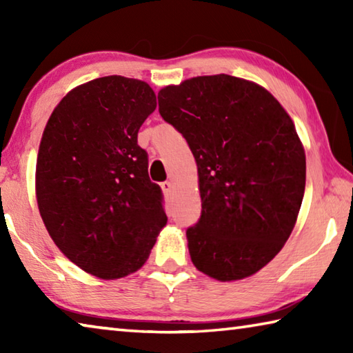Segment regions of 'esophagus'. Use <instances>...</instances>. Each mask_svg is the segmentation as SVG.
I'll use <instances>...</instances> for the list:
<instances>
[{
  "label": "esophagus",
  "instance_id": "esophagus-1",
  "mask_svg": "<svg viewBox=\"0 0 353 353\" xmlns=\"http://www.w3.org/2000/svg\"><path fill=\"white\" fill-rule=\"evenodd\" d=\"M172 188H174V185H172V182H170V181H166V182L162 183V190H163V193H166V194L171 193Z\"/></svg>",
  "mask_w": 353,
  "mask_h": 353
}]
</instances>
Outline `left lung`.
<instances>
[{"mask_svg": "<svg viewBox=\"0 0 353 353\" xmlns=\"http://www.w3.org/2000/svg\"><path fill=\"white\" fill-rule=\"evenodd\" d=\"M159 112L198 165L191 261L219 282L254 276L285 246L305 191V151L288 112L265 87L229 74L163 87Z\"/></svg>", "mask_w": 353, "mask_h": 353, "instance_id": "obj_1", "label": "left lung"}]
</instances>
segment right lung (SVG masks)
<instances>
[{
	"label": "right lung",
	"instance_id": "1",
	"mask_svg": "<svg viewBox=\"0 0 353 353\" xmlns=\"http://www.w3.org/2000/svg\"><path fill=\"white\" fill-rule=\"evenodd\" d=\"M155 107L145 81L98 77L65 94L41 135L40 216L61 252L103 280L139 271L168 221L148 154L137 145Z\"/></svg>",
	"mask_w": 353,
	"mask_h": 353
}]
</instances>
